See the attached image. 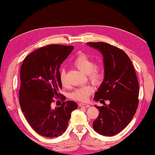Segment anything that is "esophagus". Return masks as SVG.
I'll use <instances>...</instances> for the list:
<instances>
[{"instance_id": "1", "label": "esophagus", "mask_w": 155, "mask_h": 155, "mask_svg": "<svg viewBox=\"0 0 155 155\" xmlns=\"http://www.w3.org/2000/svg\"><path fill=\"white\" fill-rule=\"evenodd\" d=\"M79 106L81 107H85V108H88V107H90V106L89 104H84V103H79Z\"/></svg>"}]
</instances>
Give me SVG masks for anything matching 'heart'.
Returning a JSON list of instances; mask_svg holds the SVG:
<instances>
[{
  "label": "heart",
  "instance_id": "1",
  "mask_svg": "<svg viewBox=\"0 0 155 155\" xmlns=\"http://www.w3.org/2000/svg\"><path fill=\"white\" fill-rule=\"evenodd\" d=\"M74 64L84 74H87L89 79L94 83H99L102 78L101 70L95 66V62L89 56L84 54H81L75 58ZM60 81L63 86L68 84L66 72L62 70L60 73ZM94 92V87L89 84L75 89L71 92L69 97L74 100L79 101H85L90 95Z\"/></svg>",
  "mask_w": 155,
  "mask_h": 155
}]
</instances>
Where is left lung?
<instances>
[{"label": "left lung", "instance_id": "1", "mask_svg": "<svg viewBox=\"0 0 155 155\" xmlns=\"http://www.w3.org/2000/svg\"><path fill=\"white\" fill-rule=\"evenodd\" d=\"M87 46L103 55L104 78L94 94L95 101L109 100V104L99 107V114L93 128L99 134L114 136L132 121L138 107L139 83L134 66L126 53L104 42H89Z\"/></svg>", "mask_w": 155, "mask_h": 155}]
</instances>
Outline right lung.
<instances>
[{
	"label": "right lung",
	"mask_w": 155,
	"mask_h": 155,
	"mask_svg": "<svg viewBox=\"0 0 155 155\" xmlns=\"http://www.w3.org/2000/svg\"><path fill=\"white\" fill-rule=\"evenodd\" d=\"M74 48L58 44L42 47L28 55L21 67V110L31 127L46 137L63 134L71 112L77 109L73 101H64L55 109L51 107L54 97L63 96L59 93L62 88L59 68Z\"/></svg>",
	"instance_id": "add662e5"
}]
</instances>
